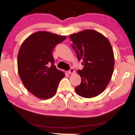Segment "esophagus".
Wrapping results in <instances>:
<instances>
[{"label": "esophagus", "instance_id": "34e87169", "mask_svg": "<svg viewBox=\"0 0 135 135\" xmlns=\"http://www.w3.org/2000/svg\"><path fill=\"white\" fill-rule=\"evenodd\" d=\"M74 73V70L73 69V68H71V69L69 70V71H67V73L68 74H73V73Z\"/></svg>", "mask_w": 135, "mask_h": 135}]
</instances>
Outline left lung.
Returning <instances> with one entry per match:
<instances>
[{
  "label": "left lung",
  "instance_id": "obj_1",
  "mask_svg": "<svg viewBox=\"0 0 135 135\" xmlns=\"http://www.w3.org/2000/svg\"><path fill=\"white\" fill-rule=\"evenodd\" d=\"M79 61L84 65L77 73L81 83L75 88L78 95L91 98L100 94L111 80L114 67V55L108 38L93 30L74 33L69 36Z\"/></svg>",
  "mask_w": 135,
  "mask_h": 135
}]
</instances>
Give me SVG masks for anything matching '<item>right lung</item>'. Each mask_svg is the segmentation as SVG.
<instances>
[{
    "mask_svg": "<svg viewBox=\"0 0 135 135\" xmlns=\"http://www.w3.org/2000/svg\"><path fill=\"white\" fill-rule=\"evenodd\" d=\"M67 38L65 36L39 31L29 36L20 47L17 58L18 74L30 92L47 99L56 92L65 73L56 68L52 51Z\"/></svg>",
    "mask_w": 135,
    "mask_h": 135,
    "instance_id": "right-lung-1",
    "label": "right lung"
}]
</instances>
